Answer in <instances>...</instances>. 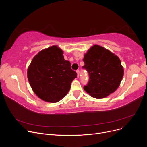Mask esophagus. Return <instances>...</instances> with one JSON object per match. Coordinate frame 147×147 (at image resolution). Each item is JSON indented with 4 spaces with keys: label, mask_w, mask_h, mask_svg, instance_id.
<instances>
[{
    "label": "esophagus",
    "mask_w": 147,
    "mask_h": 147,
    "mask_svg": "<svg viewBox=\"0 0 147 147\" xmlns=\"http://www.w3.org/2000/svg\"><path fill=\"white\" fill-rule=\"evenodd\" d=\"M76 72L77 73V77H79V75H80V71H79V70H77Z\"/></svg>",
    "instance_id": "1"
}]
</instances>
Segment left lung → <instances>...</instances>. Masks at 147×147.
Returning <instances> with one entry per match:
<instances>
[{"instance_id":"obj_1","label":"left lung","mask_w":147,"mask_h":147,"mask_svg":"<svg viewBox=\"0 0 147 147\" xmlns=\"http://www.w3.org/2000/svg\"><path fill=\"white\" fill-rule=\"evenodd\" d=\"M83 69L89 74L88 83L83 88L96 99H102L117 90L124 70L119 57L101 46H92L84 55Z\"/></svg>"}]
</instances>
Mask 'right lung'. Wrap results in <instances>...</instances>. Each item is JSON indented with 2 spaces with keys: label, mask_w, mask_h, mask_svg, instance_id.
Returning <instances> with one entry per match:
<instances>
[{
  "label": "right lung",
  "mask_w": 147,
  "mask_h": 147,
  "mask_svg": "<svg viewBox=\"0 0 147 147\" xmlns=\"http://www.w3.org/2000/svg\"><path fill=\"white\" fill-rule=\"evenodd\" d=\"M77 75L71 69L70 62L64 59L63 50L56 45L35 55L28 70V78L35 94L51 103L67 95Z\"/></svg>",
  "instance_id": "obj_1"
}]
</instances>
